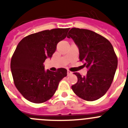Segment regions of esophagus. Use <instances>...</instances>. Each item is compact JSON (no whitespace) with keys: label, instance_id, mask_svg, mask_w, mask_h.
<instances>
[{"label":"esophagus","instance_id":"34e87169","mask_svg":"<svg viewBox=\"0 0 128 128\" xmlns=\"http://www.w3.org/2000/svg\"><path fill=\"white\" fill-rule=\"evenodd\" d=\"M72 74V72H70V71L68 70H67V75L69 76V75H71Z\"/></svg>","mask_w":128,"mask_h":128}]
</instances>
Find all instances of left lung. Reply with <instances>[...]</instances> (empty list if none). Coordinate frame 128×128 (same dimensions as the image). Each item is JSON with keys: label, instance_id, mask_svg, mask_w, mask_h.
<instances>
[{"label": "left lung", "instance_id": "1", "mask_svg": "<svg viewBox=\"0 0 128 128\" xmlns=\"http://www.w3.org/2000/svg\"><path fill=\"white\" fill-rule=\"evenodd\" d=\"M67 38H72L79 48L80 60L88 69L86 76L74 74L78 82L72 86L81 99L93 101L104 96L114 80L118 64L112 45L101 35L88 29L72 28Z\"/></svg>", "mask_w": 128, "mask_h": 128}]
</instances>
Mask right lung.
Returning a JSON list of instances; mask_svg holds the SVG:
<instances>
[{
	"label": "right lung",
	"mask_w": 128,
	"mask_h": 128,
	"mask_svg": "<svg viewBox=\"0 0 128 128\" xmlns=\"http://www.w3.org/2000/svg\"><path fill=\"white\" fill-rule=\"evenodd\" d=\"M68 30H42L24 37L18 44L11 58V73L16 88L30 102L42 103L50 99L67 75L63 68L56 72L45 71L44 63L52 57L58 43L66 38Z\"/></svg>",
	"instance_id": "right-lung-1"
}]
</instances>
